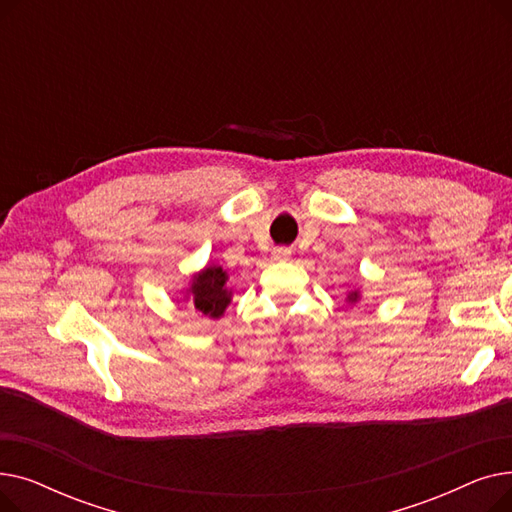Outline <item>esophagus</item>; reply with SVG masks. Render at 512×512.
I'll list each match as a JSON object with an SVG mask.
<instances>
[{
    "instance_id": "34e87169",
    "label": "esophagus",
    "mask_w": 512,
    "mask_h": 512,
    "mask_svg": "<svg viewBox=\"0 0 512 512\" xmlns=\"http://www.w3.org/2000/svg\"><path fill=\"white\" fill-rule=\"evenodd\" d=\"M272 259H274V261H288V259H290V249H286V247L274 249V251H272Z\"/></svg>"
}]
</instances>
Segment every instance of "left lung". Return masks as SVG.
Returning <instances> with one entry per match:
<instances>
[{"label": "left lung", "instance_id": "obj_1", "mask_svg": "<svg viewBox=\"0 0 512 512\" xmlns=\"http://www.w3.org/2000/svg\"><path fill=\"white\" fill-rule=\"evenodd\" d=\"M361 301V292L359 290H351L346 294V303H351V305H355V303H359Z\"/></svg>", "mask_w": 512, "mask_h": 512}]
</instances>
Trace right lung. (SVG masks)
I'll list each match as a JSON object with an SVG mask.
<instances>
[{
	"label": "right lung",
	"instance_id": "right-lung-1",
	"mask_svg": "<svg viewBox=\"0 0 512 512\" xmlns=\"http://www.w3.org/2000/svg\"><path fill=\"white\" fill-rule=\"evenodd\" d=\"M226 282L228 274L220 265H205L201 272L193 274L184 301L191 303L205 317L220 319L232 301V290L226 286Z\"/></svg>",
	"mask_w": 512,
	"mask_h": 512
}]
</instances>
